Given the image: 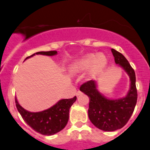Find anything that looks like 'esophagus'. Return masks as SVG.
<instances>
[{
    "mask_svg": "<svg viewBox=\"0 0 150 150\" xmlns=\"http://www.w3.org/2000/svg\"><path fill=\"white\" fill-rule=\"evenodd\" d=\"M81 93H82V92H81V91H77V92H76V95H77V96H79V95H81Z\"/></svg>",
    "mask_w": 150,
    "mask_h": 150,
    "instance_id": "esophagus-1",
    "label": "esophagus"
}]
</instances>
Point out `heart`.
Masks as SVG:
<instances>
[{
	"label": "heart",
	"mask_w": 150,
	"mask_h": 150,
	"mask_svg": "<svg viewBox=\"0 0 150 150\" xmlns=\"http://www.w3.org/2000/svg\"><path fill=\"white\" fill-rule=\"evenodd\" d=\"M107 64V59L103 55L88 54L75 63L73 68L77 71H83L91 68V73L96 74L101 71Z\"/></svg>",
	"instance_id": "heart-1"
}]
</instances>
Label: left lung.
I'll return each instance as SVG.
<instances>
[{
  "label": "left lung",
  "instance_id": "obj_1",
  "mask_svg": "<svg viewBox=\"0 0 150 150\" xmlns=\"http://www.w3.org/2000/svg\"><path fill=\"white\" fill-rule=\"evenodd\" d=\"M115 63L120 64L128 74L130 88L127 96L120 100H109L100 94L95 81H88L80 87L89 98L88 114L90 121L104 131H114L124 127L130 120L137 103L136 74L128 61L120 52L111 49Z\"/></svg>",
  "mask_w": 150,
  "mask_h": 150
}]
</instances>
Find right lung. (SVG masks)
Returning a JSON list of instances; mask_svg holds the SVG:
<instances>
[{
    "mask_svg": "<svg viewBox=\"0 0 150 150\" xmlns=\"http://www.w3.org/2000/svg\"><path fill=\"white\" fill-rule=\"evenodd\" d=\"M57 51H42L35 54H42L46 56H54ZM76 96L71 99H64L58 102L50 108L41 112H29L20 105L15 98L16 107L23 117V120L37 133L44 136H51L61 131L65 127L69 120V111L72 105L76 100Z\"/></svg>",
    "mask_w": 150,
    "mask_h": 150,
    "instance_id": "obj_1",
    "label": "right lung"
}]
</instances>
